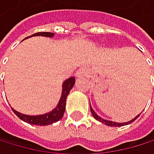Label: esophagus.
<instances>
[{"label":"esophagus","mask_w":154,"mask_h":154,"mask_svg":"<svg viewBox=\"0 0 154 154\" xmlns=\"http://www.w3.org/2000/svg\"><path fill=\"white\" fill-rule=\"evenodd\" d=\"M88 75V72H87V69L84 68V67H81L79 68L78 71H76V76H79V78H82V76H86Z\"/></svg>","instance_id":"34e87169"}]
</instances>
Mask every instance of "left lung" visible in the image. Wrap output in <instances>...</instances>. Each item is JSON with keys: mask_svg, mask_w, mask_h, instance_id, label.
<instances>
[{"mask_svg": "<svg viewBox=\"0 0 154 154\" xmlns=\"http://www.w3.org/2000/svg\"><path fill=\"white\" fill-rule=\"evenodd\" d=\"M90 105H91V102H90ZM91 114H92V116H93V117L96 119V120H98V121H100V123H103L104 125H106V126H109V127H123V126H127V125H129V124H131V123H133L136 119H137L139 116H140V115H138V116H136L133 119H131L130 121H128V122H125V123H116V122H113V121H110V120H106V119H103V118H102L100 116H98L95 112H94V110L91 108Z\"/></svg>", "mask_w": 154, "mask_h": 154, "instance_id": "8db88e82", "label": "left lung"}]
</instances>
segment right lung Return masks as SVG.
Segmentation results:
<instances>
[{
	"mask_svg": "<svg viewBox=\"0 0 154 154\" xmlns=\"http://www.w3.org/2000/svg\"><path fill=\"white\" fill-rule=\"evenodd\" d=\"M37 36H41V37H47V38H52L54 36V33L51 32H38L35 33L29 37H26V38H31V37H37ZM25 38V39H26ZM75 82V76H71V78L67 79L63 81V87H62V95L59 100V103H57L56 107L52 109L51 112H48L46 114L43 115H38V116H28V115H24L21 114L19 112L15 111L14 109L12 108L14 113L18 116L21 120H23L26 123L31 124V125H36V126H47L54 124L60 119L63 118L64 111H66V98L71 91V88L74 87Z\"/></svg>",
	"mask_w": 154,
	"mask_h": 154,
	"instance_id": "add662e5",
	"label": "right lung"
}]
</instances>
